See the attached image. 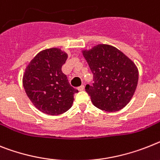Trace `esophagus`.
Segmentation results:
<instances>
[{"label": "esophagus", "mask_w": 160, "mask_h": 160, "mask_svg": "<svg viewBox=\"0 0 160 160\" xmlns=\"http://www.w3.org/2000/svg\"><path fill=\"white\" fill-rule=\"evenodd\" d=\"M84 89V84H82V85H81V86H80V87H78V90L79 91H83Z\"/></svg>", "instance_id": "esophagus-1"}]
</instances>
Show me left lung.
<instances>
[{
	"instance_id": "left-lung-1",
	"label": "left lung",
	"mask_w": 160,
	"mask_h": 160,
	"mask_svg": "<svg viewBox=\"0 0 160 160\" xmlns=\"http://www.w3.org/2000/svg\"><path fill=\"white\" fill-rule=\"evenodd\" d=\"M93 75L85 91L98 109L115 112L123 109L133 96L138 82L135 63L115 47L100 44L83 50Z\"/></svg>"
}]
</instances>
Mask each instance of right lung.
<instances>
[{
	"label": "right lung",
	"mask_w": 160,
	"mask_h": 160,
	"mask_svg": "<svg viewBox=\"0 0 160 160\" xmlns=\"http://www.w3.org/2000/svg\"><path fill=\"white\" fill-rule=\"evenodd\" d=\"M68 54L58 48L41 51L25 69L22 84L27 95L39 111L50 115L64 113L72 107L74 94L62 67Z\"/></svg>",
	"instance_id": "add662e5"
}]
</instances>
